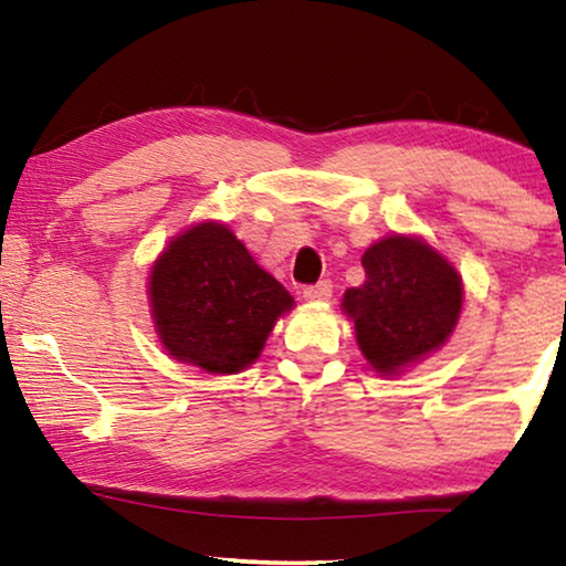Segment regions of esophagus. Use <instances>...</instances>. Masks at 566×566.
I'll list each match as a JSON object with an SVG mask.
<instances>
[{
  "mask_svg": "<svg viewBox=\"0 0 566 566\" xmlns=\"http://www.w3.org/2000/svg\"><path fill=\"white\" fill-rule=\"evenodd\" d=\"M332 292H334L332 282H319V284L306 286L304 300H310V302H329L332 300Z\"/></svg>",
  "mask_w": 566,
  "mask_h": 566,
  "instance_id": "obj_1",
  "label": "esophagus"
}]
</instances>
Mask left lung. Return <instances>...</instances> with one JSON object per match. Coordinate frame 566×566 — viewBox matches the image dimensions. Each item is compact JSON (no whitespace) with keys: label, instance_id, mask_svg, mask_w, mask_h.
<instances>
[{"label":"left lung","instance_id":"obj_1","mask_svg":"<svg viewBox=\"0 0 566 566\" xmlns=\"http://www.w3.org/2000/svg\"><path fill=\"white\" fill-rule=\"evenodd\" d=\"M367 280L342 310L379 377H397L444 347L462 314L464 284L452 262L417 234H389L361 256Z\"/></svg>","mask_w":566,"mask_h":566}]
</instances>
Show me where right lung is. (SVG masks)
Instances as JSON below:
<instances>
[{
  "label": "right lung",
  "mask_w": 566,
  "mask_h": 566,
  "mask_svg": "<svg viewBox=\"0 0 566 566\" xmlns=\"http://www.w3.org/2000/svg\"><path fill=\"white\" fill-rule=\"evenodd\" d=\"M147 294L161 347L209 375H237L260 359L276 319L294 306L232 229L209 219L169 239Z\"/></svg>",
  "instance_id": "1"
}]
</instances>
